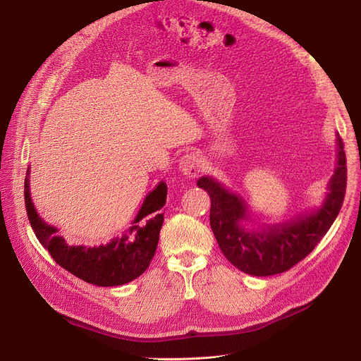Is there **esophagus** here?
Instances as JSON below:
<instances>
[{
  "mask_svg": "<svg viewBox=\"0 0 361 361\" xmlns=\"http://www.w3.org/2000/svg\"><path fill=\"white\" fill-rule=\"evenodd\" d=\"M180 169L181 173L188 178H196L203 169V159L197 154V152H190L185 154L180 161Z\"/></svg>",
  "mask_w": 361,
  "mask_h": 361,
  "instance_id": "34e87169",
  "label": "esophagus"
}]
</instances>
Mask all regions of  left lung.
Returning <instances> with one entry per match:
<instances>
[{"mask_svg":"<svg viewBox=\"0 0 361 361\" xmlns=\"http://www.w3.org/2000/svg\"><path fill=\"white\" fill-rule=\"evenodd\" d=\"M336 150L335 173L324 204L283 224L256 225L240 196L212 177L197 180L211 197V228L219 249L235 268L255 276H271L291 269L312 253L331 228L345 196L347 159L339 135Z\"/></svg>","mask_w":361,"mask_h":361,"instance_id":"left-lung-1","label":"left lung"}]
</instances>
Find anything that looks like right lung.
Returning <instances> with one entry per match:
<instances>
[{"label":"right lung","instance_id":"add662e5","mask_svg":"<svg viewBox=\"0 0 361 361\" xmlns=\"http://www.w3.org/2000/svg\"><path fill=\"white\" fill-rule=\"evenodd\" d=\"M29 174L30 169H27L25 180V203L29 222L37 240L61 268L98 287L123 286L147 269L157 252L164 224L161 209L166 202L168 192L164 181L146 196L137 216L121 237L99 247H85L70 245L59 235L55 226L48 225L37 215L30 197Z\"/></svg>","mask_w":361,"mask_h":361}]
</instances>
